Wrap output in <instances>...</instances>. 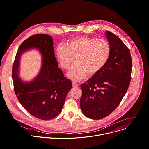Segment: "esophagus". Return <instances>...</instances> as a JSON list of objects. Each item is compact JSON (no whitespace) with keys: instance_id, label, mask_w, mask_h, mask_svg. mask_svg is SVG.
<instances>
[{"instance_id":"1","label":"esophagus","mask_w":149,"mask_h":149,"mask_svg":"<svg viewBox=\"0 0 149 149\" xmlns=\"http://www.w3.org/2000/svg\"><path fill=\"white\" fill-rule=\"evenodd\" d=\"M72 86H73V87H78L79 86H78V84H77V83L73 82V83H72Z\"/></svg>"}]
</instances>
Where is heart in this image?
I'll return each instance as SVG.
<instances>
[{"mask_svg": "<svg viewBox=\"0 0 149 149\" xmlns=\"http://www.w3.org/2000/svg\"><path fill=\"white\" fill-rule=\"evenodd\" d=\"M111 48L106 40L88 36L74 38L65 46H59L56 50L57 59L65 70H68L73 58L77 64L68 74L75 81L92 77L99 73L109 59Z\"/></svg>", "mask_w": 149, "mask_h": 149, "instance_id": "b5f03b06", "label": "heart"}]
</instances>
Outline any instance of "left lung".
Wrapping results in <instances>:
<instances>
[{
  "label": "left lung",
  "mask_w": 149,
  "mask_h": 149,
  "mask_svg": "<svg viewBox=\"0 0 149 149\" xmlns=\"http://www.w3.org/2000/svg\"><path fill=\"white\" fill-rule=\"evenodd\" d=\"M111 53L103 68L81 86L83 94L80 106L88 118L100 119L118 106L128 88L132 59L128 48L112 33L106 31Z\"/></svg>",
  "instance_id": "8db88e82"
}]
</instances>
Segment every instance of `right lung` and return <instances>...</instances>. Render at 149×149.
<instances>
[{"label":"right lung","instance_id":"add662e5","mask_svg":"<svg viewBox=\"0 0 149 149\" xmlns=\"http://www.w3.org/2000/svg\"><path fill=\"white\" fill-rule=\"evenodd\" d=\"M52 37L45 34L29 37L18 48L12 71L13 88L21 104L31 115L45 120L58 116L63 106L66 96L72 88V83L64 77L58 68L55 56ZM41 52L44 63L37 77L24 83L18 77L21 53L30 48Z\"/></svg>","mask_w":149,"mask_h":149}]
</instances>
